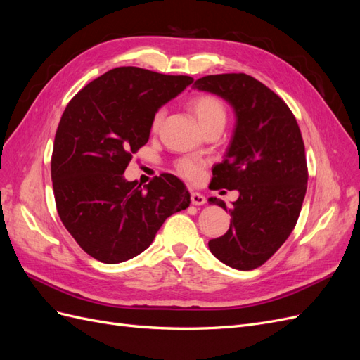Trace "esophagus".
<instances>
[{"label": "esophagus", "instance_id": "34e87169", "mask_svg": "<svg viewBox=\"0 0 360 360\" xmlns=\"http://www.w3.org/2000/svg\"><path fill=\"white\" fill-rule=\"evenodd\" d=\"M191 201L193 205H202L205 204V197L198 192H191Z\"/></svg>", "mask_w": 360, "mask_h": 360}]
</instances>
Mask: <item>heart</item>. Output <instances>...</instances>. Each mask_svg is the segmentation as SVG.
Returning <instances> with one entry per match:
<instances>
[{
  "label": "heart",
  "instance_id": "b5f03b06",
  "mask_svg": "<svg viewBox=\"0 0 360 360\" xmlns=\"http://www.w3.org/2000/svg\"><path fill=\"white\" fill-rule=\"evenodd\" d=\"M188 105L204 129L214 123L225 124L226 110L224 103L217 99V97L212 94H197L192 97ZM163 117H165V110H163V108H159V110L155 112L153 118H151V130H153V132H156V130H159V127L162 126ZM205 165L207 162L202 159L184 156L174 163V169H176V172L184 180L197 183L202 177Z\"/></svg>",
  "mask_w": 360,
  "mask_h": 360
}]
</instances>
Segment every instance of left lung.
<instances>
[{
  "label": "left lung",
  "instance_id": "obj_1",
  "mask_svg": "<svg viewBox=\"0 0 360 360\" xmlns=\"http://www.w3.org/2000/svg\"><path fill=\"white\" fill-rule=\"evenodd\" d=\"M193 86L224 97L237 117L210 186L240 195L230 209V228L209 248L233 269H257L287 240L302 210L308 165L299 124L276 93L246 73L202 76ZM209 201L226 210L222 200Z\"/></svg>",
  "mask_w": 360,
  "mask_h": 360
}]
</instances>
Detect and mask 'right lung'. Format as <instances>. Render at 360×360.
<instances>
[{"label": "right lung", "instance_id": "1", "mask_svg": "<svg viewBox=\"0 0 360 360\" xmlns=\"http://www.w3.org/2000/svg\"><path fill=\"white\" fill-rule=\"evenodd\" d=\"M191 76L126 66L86 84L64 110L51 158V177L63 225L86 254L106 264L146 250L191 195L172 174L146 189L126 181L132 155L147 144L151 118L181 93Z\"/></svg>", "mask_w": 360, "mask_h": 360}]
</instances>
